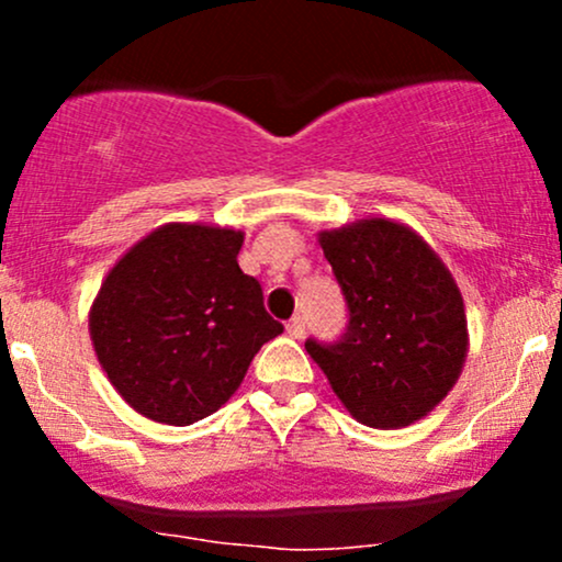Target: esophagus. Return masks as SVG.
Here are the masks:
<instances>
[{"label": "esophagus", "mask_w": 562, "mask_h": 562, "mask_svg": "<svg viewBox=\"0 0 562 562\" xmlns=\"http://www.w3.org/2000/svg\"><path fill=\"white\" fill-rule=\"evenodd\" d=\"M288 335L290 338H303L306 335V325H303V317H293L288 322Z\"/></svg>", "instance_id": "34e87169"}]
</instances>
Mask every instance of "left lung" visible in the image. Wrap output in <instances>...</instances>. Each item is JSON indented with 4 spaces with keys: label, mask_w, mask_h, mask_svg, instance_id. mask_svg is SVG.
<instances>
[{
    "label": "left lung",
    "mask_w": 562,
    "mask_h": 562,
    "mask_svg": "<svg viewBox=\"0 0 562 562\" xmlns=\"http://www.w3.org/2000/svg\"><path fill=\"white\" fill-rule=\"evenodd\" d=\"M317 240L348 301V333L306 351L348 415L380 430L423 420L468 359L465 301L441 256L406 227L367 216Z\"/></svg>",
    "instance_id": "8db88e82"
}]
</instances>
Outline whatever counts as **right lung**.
Instances as JSON below:
<instances>
[{"label": "right lung", "instance_id": "right-lung-1", "mask_svg": "<svg viewBox=\"0 0 562 562\" xmlns=\"http://www.w3.org/2000/svg\"><path fill=\"white\" fill-rule=\"evenodd\" d=\"M240 229L169 222L113 263L89 308L97 362L147 420L192 425L240 389L282 325L243 274Z\"/></svg>", "mask_w": 562, "mask_h": 562}]
</instances>
